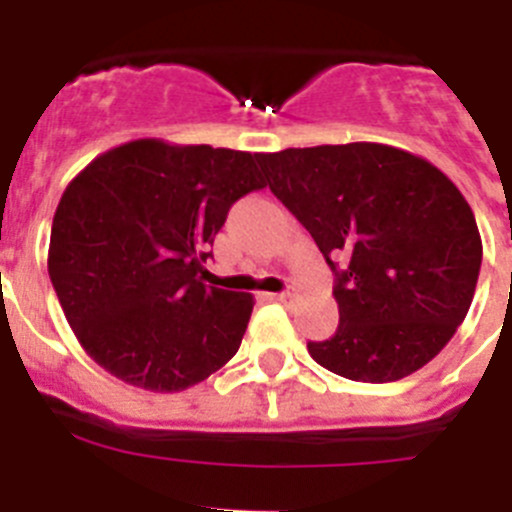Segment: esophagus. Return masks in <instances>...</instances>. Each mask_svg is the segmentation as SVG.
I'll use <instances>...</instances> for the list:
<instances>
[{
    "label": "esophagus",
    "mask_w": 512,
    "mask_h": 512,
    "mask_svg": "<svg viewBox=\"0 0 512 512\" xmlns=\"http://www.w3.org/2000/svg\"><path fill=\"white\" fill-rule=\"evenodd\" d=\"M295 295H297V289L292 287V284H289V287L284 289V292L274 295V300H277V302H292V300H295Z\"/></svg>",
    "instance_id": "obj_1"
}]
</instances>
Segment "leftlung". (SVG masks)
Instances as JSON below:
<instances>
[{
	"label": "left lung",
	"instance_id": "1",
	"mask_svg": "<svg viewBox=\"0 0 512 512\" xmlns=\"http://www.w3.org/2000/svg\"><path fill=\"white\" fill-rule=\"evenodd\" d=\"M277 200L336 271V336L310 341L320 366L354 382L418 372L456 333L477 287L482 238L449 176L384 143L261 153Z\"/></svg>",
	"mask_w": 512,
	"mask_h": 512
}]
</instances>
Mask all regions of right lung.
<instances>
[{"mask_svg":"<svg viewBox=\"0 0 512 512\" xmlns=\"http://www.w3.org/2000/svg\"><path fill=\"white\" fill-rule=\"evenodd\" d=\"M259 158L140 138L71 179L48 274L81 348L112 377L182 392L233 359L253 297L200 274L230 205L266 187Z\"/></svg>","mask_w":512,"mask_h":512,"instance_id":"1","label":"right lung"}]
</instances>
